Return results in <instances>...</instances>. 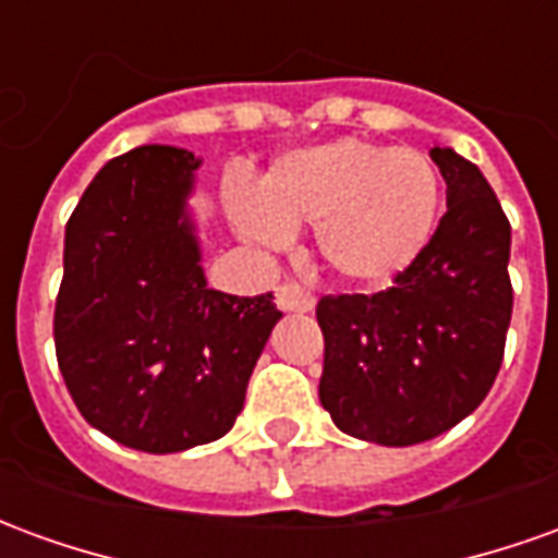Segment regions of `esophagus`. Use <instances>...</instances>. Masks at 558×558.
I'll return each instance as SVG.
<instances>
[{
    "mask_svg": "<svg viewBox=\"0 0 558 558\" xmlns=\"http://www.w3.org/2000/svg\"><path fill=\"white\" fill-rule=\"evenodd\" d=\"M275 295H278L280 311H295V314L314 311V295L307 290H302L299 283H283V287H278Z\"/></svg>",
    "mask_w": 558,
    "mask_h": 558,
    "instance_id": "1",
    "label": "esophagus"
}]
</instances>
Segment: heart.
<instances>
[{"mask_svg":"<svg viewBox=\"0 0 558 558\" xmlns=\"http://www.w3.org/2000/svg\"><path fill=\"white\" fill-rule=\"evenodd\" d=\"M442 179L427 155L359 137L299 148L251 187H232L235 227L259 244H283L290 227H316L323 266L350 283H388L430 242Z\"/></svg>","mask_w":558,"mask_h":558,"instance_id":"1","label":"heart"}]
</instances>
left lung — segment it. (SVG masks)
I'll list each match as a JSON object with an SVG mask.
<instances>
[{
  "label": "left lung",
  "mask_w": 558,
  "mask_h": 558,
  "mask_svg": "<svg viewBox=\"0 0 558 558\" xmlns=\"http://www.w3.org/2000/svg\"><path fill=\"white\" fill-rule=\"evenodd\" d=\"M448 211L427 247L374 295H323L319 400L340 430L376 445L427 442L481 407L502 367L514 290L511 223L487 179L430 151Z\"/></svg>",
  "instance_id": "8db88e82"
}]
</instances>
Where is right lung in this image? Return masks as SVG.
Instances as JSON below:
<instances>
[{"label":"right lung","instance_id":"1","mask_svg":"<svg viewBox=\"0 0 558 558\" xmlns=\"http://www.w3.org/2000/svg\"><path fill=\"white\" fill-rule=\"evenodd\" d=\"M199 160L140 146L104 167L65 227L53 340L68 395L116 442L172 454L220 439L280 311L208 290L184 196Z\"/></svg>","mask_w":558,"mask_h":558}]
</instances>
